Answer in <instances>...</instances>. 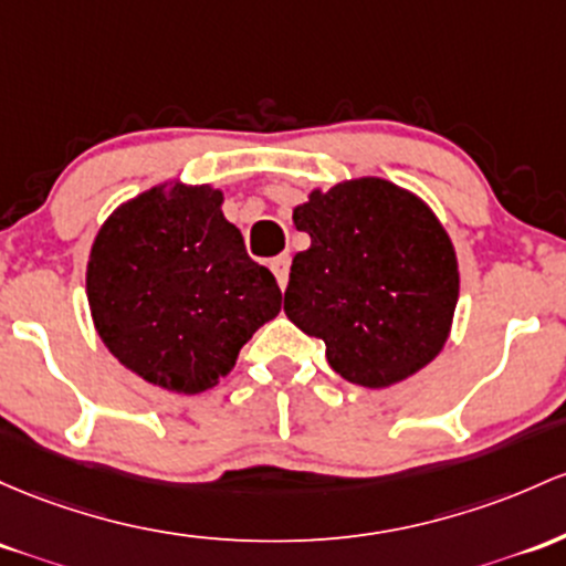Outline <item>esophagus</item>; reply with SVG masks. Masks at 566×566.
Here are the masks:
<instances>
[{
    "label": "esophagus",
    "mask_w": 566,
    "mask_h": 566,
    "mask_svg": "<svg viewBox=\"0 0 566 566\" xmlns=\"http://www.w3.org/2000/svg\"><path fill=\"white\" fill-rule=\"evenodd\" d=\"M271 271L273 276H276L279 287H287V279H290V258L287 254H279V258L271 260Z\"/></svg>",
    "instance_id": "1"
}]
</instances>
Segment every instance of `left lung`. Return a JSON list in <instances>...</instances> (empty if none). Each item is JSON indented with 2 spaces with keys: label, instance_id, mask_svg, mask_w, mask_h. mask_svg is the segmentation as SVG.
<instances>
[{
  "label": "left lung",
  "instance_id": "1",
  "mask_svg": "<svg viewBox=\"0 0 566 566\" xmlns=\"http://www.w3.org/2000/svg\"><path fill=\"white\" fill-rule=\"evenodd\" d=\"M312 247L297 252L284 314L325 340L335 374L389 389L443 352L459 301V263L438 214L381 177L314 188L293 209Z\"/></svg>",
  "mask_w": 566,
  "mask_h": 566
}]
</instances>
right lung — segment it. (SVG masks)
I'll return each instance as SVG.
<instances>
[{
    "label": "right lung",
    "instance_id": "obj_1",
    "mask_svg": "<svg viewBox=\"0 0 566 566\" xmlns=\"http://www.w3.org/2000/svg\"><path fill=\"white\" fill-rule=\"evenodd\" d=\"M222 190L166 179L128 198L91 244L85 293L112 357L174 395H201L282 312V290L252 263L222 214Z\"/></svg>",
    "mask_w": 566,
    "mask_h": 566
}]
</instances>
